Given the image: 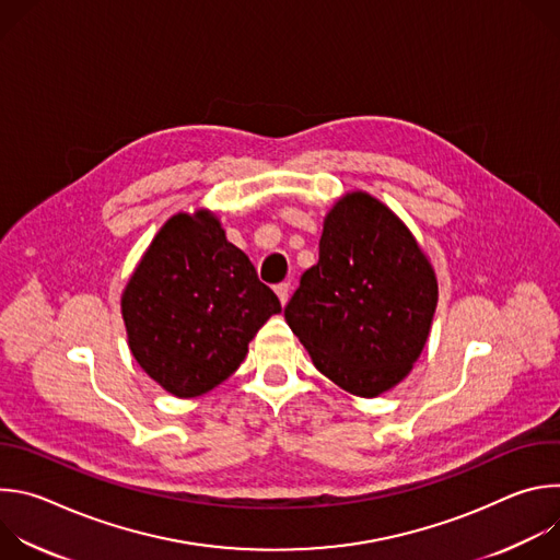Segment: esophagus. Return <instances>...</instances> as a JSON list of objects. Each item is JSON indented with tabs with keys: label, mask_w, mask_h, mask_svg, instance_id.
I'll use <instances>...</instances> for the list:
<instances>
[{
	"label": "esophagus",
	"mask_w": 560,
	"mask_h": 560,
	"mask_svg": "<svg viewBox=\"0 0 560 560\" xmlns=\"http://www.w3.org/2000/svg\"><path fill=\"white\" fill-rule=\"evenodd\" d=\"M275 292H277V296H279L281 305H285V303H288V299H290V283H279V285L275 288Z\"/></svg>",
	"instance_id": "esophagus-1"
}]
</instances>
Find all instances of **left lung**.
Instances as JSON below:
<instances>
[{"instance_id":"obj_1","label":"left lung","mask_w":560,"mask_h":560,"mask_svg":"<svg viewBox=\"0 0 560 560\" xmlns=\"http://www.w3.org/2000/svg\"><path fill=\"white\" fill-rule=\"evenodd\" d=\"M436 301V272L410 228L354 190L326 214L318 261L303 272L285 322L318 372L374 398L412 372Z\"/></svg>"}]
</instances>
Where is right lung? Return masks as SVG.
<instances>
[{
    "mask_svg": "<svg viewBox=\"0 0 560 560\" xmlns=\"http://www.w3.org/2000/svg\"><path fill=\"white\" fill-rule=\"evenodd\" d=\"M277 294L210 210L173 214L121 292L128 348L166 392L192 398L225 381L272 314Z\"/></svg>",
    "mask_w": 560,
    "mask_h": 560,
    "instance_id": "1",
    "label": "right lung"
}]
</instances>
